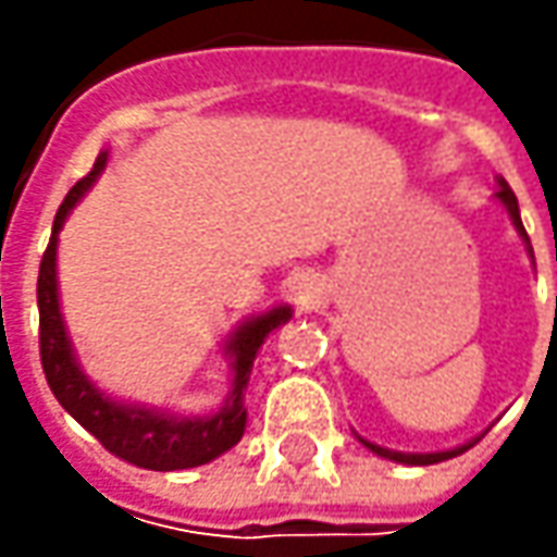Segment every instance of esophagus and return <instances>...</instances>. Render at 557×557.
I'll list each match as a JSON object with an SVG mask.
<instances>
[{"label":"esophagus","instance_id":"obj_1","mask_svg":"<svg viewBox=\"0 0 557 557\" xmlns=\"http://www.w3.org/2000/svg\"><path fill=\"white\" fill-rule=\"evenodd\" d=\"M319 297H322V288H319V282L312 275H294V282H290V300L300 310H312L319 304Z\"/></svg>","mask_w":557,"mask_h":557}]
</instances>
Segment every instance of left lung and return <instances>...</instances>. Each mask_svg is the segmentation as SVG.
<instances>
[{"label": "left lung", "mask_w": 557, "mask_h": 557, "mask_svg": "<svg viewBox=\"0 0 557 557\" xmlns=\"http://www.w3.org/2000/svg\"><path fill=\"white\" fill-rule=\"evenodd\" d=\"M499 183V188H496V201L503 203L505 210H508V216H511V225H515V232L521 235V242L527 245V253H530V260H533V247H530V238H527L524 232V223H521V210H518V198H515V191L508 188V183H505L503 176L496 180ZM557 257V253H555ZM483 437V434H481ZM481 437L468 440V443H459V446H453V449H443V453H399V449H387V446H377V443H372V440L359 437L356 434V440L369 449V453H374V456H381V459L387 461H396V465H437V461H446V459H456V456H461L465 449H471L474 443Z\"/></svg>", "instance_id": "1"}]
</instances>
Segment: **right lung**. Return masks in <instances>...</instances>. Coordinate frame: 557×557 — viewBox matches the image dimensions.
I'll use <instances>...</instances> for the list:
<instances>
[{"instance_id":"obj_1","label":"right lung","mask_w":557,"mask_h":557,"mask_svg":"<svg viewBox=\"0 0 557 557\" xmlns=\"http://www.w3.org/2000/svg\"><path fill=\"white\" fill-rule=\"evenodd\" d=\"M108 148L98 151L89 176L67 191L64 203L58 207L52 225V242L39 263L36 282V304H39V356L42 372L52 387L54 399L64 406L67 416H74L92 437L129 465H139L148 471H185L207 461L220 459L238 440L245 437L247 409L245 391L250 384L253 359L267 337L288 322L294 310L288 304H275L272 310L247 315L238 322L223 344V356L232 369V387L225 394L223 406L210 416H176L163 406L126 403L117 396L104 394L89 374L83 372L76 359L74 341L64 325L61 294H58V232L67 223V213L83 195L96 185V180L108 166Z\"/></svg>"}]
</instances>
